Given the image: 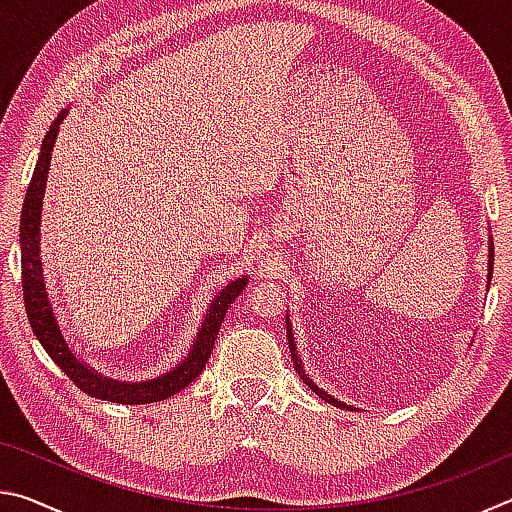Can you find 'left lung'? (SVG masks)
<instances>
[{
	"label": "left lung",
	"mask_w": 512,
	"mask_h": 512,
	"mask_svg": "<svg viewBox=\"0 0 512 512\" xmlns=\"http://www.w3.org/2000/svg\"><path fill=\"white\" fill-rule=\"evenodd\" d=\"M492 264H495V244H492V237H490V244H488V282L492 280ZM287 336H289V348H291V359H293V366H296V372L298 375L302 377V381H305V384L311 388V391H314L316 395H320L323 397L325 402H329V404H334V406H339V409H350V411H357V409H352V406H348L345 402H341V400H336V397H332L329 393H325L323 388H318L314 381L309 379V375L305 372V366H302V361H300V357H298V348H296V341H293V327H291V323H289V318H287Z\"/></svg>",
	"instance_id": "obj_1"
}]
</instances>
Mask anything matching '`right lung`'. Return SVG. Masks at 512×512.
I'll return each instance as SVG.
<instances>
[{"instance_id":"right-lung-1","label":"right lung","mask_w":512,"mask_h":512,"mask_svg":"<svg viewBox=\"0 0 512 512\" xmlns=\"http://www.w3.org/2000/svg\"><path fill=\"white\" fill-rule=\"evenodd\" d=\"M69 108H65L54 119V124L49 126V131L42 140L40 155L33 169L31 183L24 196L22 216H20V248H22V291H24V305H27V316L33 334L40 341L42 348L58 368L81 388L83 393L97 400L117 402V404H151L167 400V397L183 391L185 386L201 375L207 359H210L216 334L225 318V311L235 302L241 291L246 289L248 275H241L237 280L216 293L210 300L203 323L198 327L196 339L189 348L187 357L178 363L176 368H171L160 377L144 379V381H121L101 375L94 370L90 363L76 357L72 345L65 339L63 327L58 323V314L54 302H51L47 282H45V268H42L40 257V221H42V201H45V189H47V176H49V164L51 153L58 140V131L63 119L67 117Z\"/></svg>"}]
</instances>
